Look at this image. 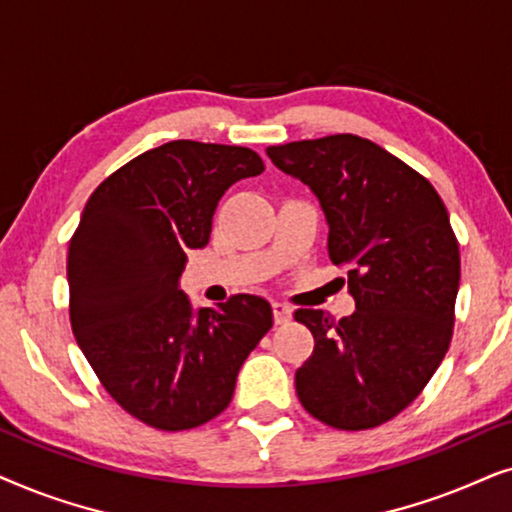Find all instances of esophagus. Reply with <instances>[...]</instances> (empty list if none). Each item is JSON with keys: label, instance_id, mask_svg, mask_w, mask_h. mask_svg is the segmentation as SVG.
<instances>
[{"label": "esophagus", "instance_id": "esophagus-1", "mask_svg": "<svg viewBox=\"0 0 512 512\" xmlns=\"http://www.w3.org/2000/svg\"><path fill=\"white\" fill-rule=\"evenodd\" d=\"M272 317H275V324H289L291 321V307L284 303H272Z\"/></svg>", "mask_w": 512, "mask_h": 512}]
</instances>
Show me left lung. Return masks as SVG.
<instances>
[{
  "mask_svg": "<svg viewBox=\"0 0 512 512\" xmlns=\"http://www.w3.org/2000/svg\"><path fill=\"white\" fill-rule=\"evenodd\" d=\"M268 156L319 198L328 256L356 303L340 321L293 314L314 335L298 398L333 429H373L422 394L450 347L461 277L450 216L429 179L370 139H303Z\"/></svg>",
  "mask_w": 512,
  "mask_h": 512,
  "instance_id": "obj_1",
  "label": "left lung"
}]
</instances>
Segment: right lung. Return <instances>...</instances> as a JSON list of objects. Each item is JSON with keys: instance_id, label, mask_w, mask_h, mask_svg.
<instances>
[{"instance_id": "1", "label": "right lung", "mask_w": 512, "mask_h": 512, "mask_svg": "<svg viewBox=\"0 0 512 512\" xmlns=\"http://www.w3.org/2000/svg\"><path fill=\"white\" fill-rule=\"evenodd\" d=\"M265 170L247 146L167 142L102 181L69 240V321L102 387L139 422L186 431L228 408L244 359L272 328L268 300L240 293L193 310L179 291L235 181Z\"/></svg>"}]
</instances>
